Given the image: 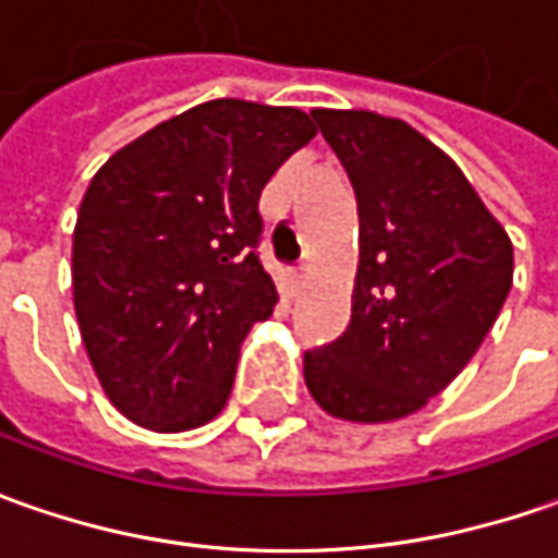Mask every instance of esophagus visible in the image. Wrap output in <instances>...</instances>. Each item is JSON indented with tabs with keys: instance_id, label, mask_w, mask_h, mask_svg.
<instances>
[{
	"instance_id": "1",
	"label": "esophagus",
	"mask_w": 558,
	"mask_h": 558,
	"mask_svg": "<svg viewBox=\"0 0 558 558\" xmlns=\"http://www.w3.org/2000/svg\"><path fill=\"white\" fill-rule=\"evenodd\" d=\"M306 286V270L301 267V270H291V276H288V291H291V298H298L301 294V288Z\"/></svg>"
}]
</instances>
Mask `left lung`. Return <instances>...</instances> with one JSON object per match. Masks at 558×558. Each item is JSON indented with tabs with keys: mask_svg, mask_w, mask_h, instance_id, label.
Listing matches in <instances>:
<instances>
[{
	"mask_svg": "<svg viewBox=\"0 0 558 558\" xmlns=\"http://www.w3.org/2000/svg\"><path fill=\"white\" fill-rule=\"evenodd\" d=\"M356 190L350 325L304 353L310 396L331 417L387 424L461 375L513 288V242L454 159L409 122L313 110Z\"/></svg>",
	"mask_w": 558,
	"mask_h": 558,
	"instance_id": "1",
	"label": "left lung"
}]
</instances>
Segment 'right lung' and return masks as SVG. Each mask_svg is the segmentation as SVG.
<instances>
[{
	"label": "right lung",
	"instance_id": "right-lung-1",
	"mask_svg": "<svg viewBox=\"0 0 558 558\" xmlns=\"http://www.w3.org/2000/svg\"><path fill=\"white\" fill-rule=\"evenodd\" d=\"M316 137L298 107L205 100L100 166L73 230V306L85 353L137 427L218 417L239 347L279 301L257 257L260 190Z\"/></svg>",
	"mask_w": 558,
	"mask_h": 558
}]
</instances>
